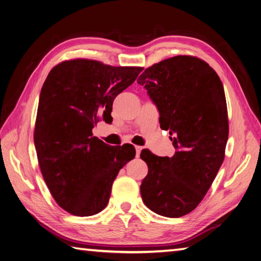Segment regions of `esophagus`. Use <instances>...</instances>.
Returning <instances> with one entry per match:
<instances>
[{"instance_id": "34e87169", "label": "esophagus", "mask_w": 261, "mask_h": 261, "mask_svg": "<svg viewBox=\"0 0 261 261\" xmlns=\"http://www.w3.org/2000/svg\"><path fill=\"white\" fill-rule=\"evenodd\" d=\"M135 148H136V154H137V156H139L141 153L142 147H140V145H135Z\"/></svg>"}]
</instances>
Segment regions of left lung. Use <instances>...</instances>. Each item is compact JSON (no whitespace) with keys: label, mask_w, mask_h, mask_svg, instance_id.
Segmentation results:
<instances>
[{"label":"left lung","mask_w":261,"mask_h":261,"mask_svg":"<svg viewBox=\"0 0 261 261\" xmlns=\"http://www.w3.org/2000/svg\"><path fill=\"white\" fill-rule=\"evenodd\" d=\"M138 83L155 103L161 129L169 131L175 149L171 158L141 151L149 169L140 186L142 200L160 216L182 217L201 202L225 159V90L207 62L190 56L153 64Z\"/></svg>","instance_id":"left-lung-1"}]
</instances>
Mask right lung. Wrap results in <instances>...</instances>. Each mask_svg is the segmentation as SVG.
<instances>
[{
  "label": "right lung",
  "mask_w": 261,
  "mask_h": 261,
  "mask_svg": "<svg viewBox=\"0 0 261 261\" xmlns=\"http://www.w3.org/2000/svg\"><path fill=\"white\" fill-rule=\"evenodd\" d=\"M141 71L74 59L54 66L43 83L36 154L52 197L71 215L88 217L105 209L120 169L135 158L132 144L111 147L93 137L92 129L101 120L110 122L113 100Z\"/></svg>",
  "instance_id": "obj_1"
}]
</instances>
